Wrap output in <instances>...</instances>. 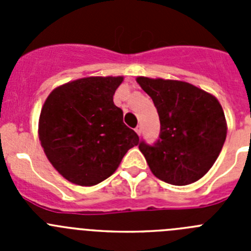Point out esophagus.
<instances>
[{
  "mask_svg": "<svg viewBox=\"0 0 251 251\" xmlns=\"http://www.w3.org/2000/svg\"><path fill=\"white\" fill-rule=\"evenodd\" d=\"M137 132V134H138V136H141V133H142V128H141V126H138V127H136V129H134Z\"/></svg>",
  "mask_w": 251,
  "mask_h": 251,
  "instance_id": "1",
  "label": "esophagus"
}]
</instances>
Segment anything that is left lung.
Returning a JSON list of instances; mask_svg holds the SVG:
<instances>
[{"label": "left lung", "instance_id": "left-lung-1", "mask_svg": "<svg viewBox=\"0 0 251 251\" xmlns=\"http://www.w3.org/2000/svg\"><path fill=\"white\" fill-rule=\"evenodd\" d=\"M137 83L152 98L161 122L158 141L139 145L152 174L176 186L199 181L225 143L227 124L221 104L186 81L138 76Z\"/></svg>", "mask_w": 251, "mask_h": 251}]
</instances>
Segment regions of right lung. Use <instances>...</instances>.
I'll use <instances>...</instances> for the list:
<instances>
[{"mask_svg": "<svg viewBox=\"0 0 251 251\" xmlns=\"http://www.w3.org/2000/svg\"><path fill=\"white\" fill-rule=\"evenodd\" d=\"M123 76H89L49 94L39 118V139L64 178L94 186L112 176L139 137L123 123L113 95Z\"/></svg>", "mask_w": 251, "mask_h": 251, "instance_id": "right-lung-1", "label": "right lung"}]
</instances>
